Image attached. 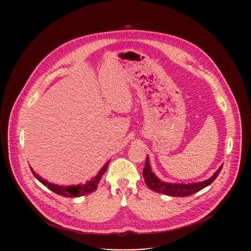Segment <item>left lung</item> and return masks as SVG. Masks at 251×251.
I'll return each mask as SVG.
<instances>
[{"label":"left lung","instance_id":"left-lung-1","mask_svg":"<svg viewBox=\"0 0 251 251\" xmlns=\"http://www.w3.org/2000/svg\"><path fill=\"white\" fill-rule=\"evenodd\" d=\"M223 166V165H222ZM222 166L215 171L214 175L208 179L199 182L192 183H176V182H167L159 179L155 174L152 172L151 167L150 165L149 156H147L146 165L143 169V177L145 182L148 187L160 194H164L172 197H188L197 192L201 191L203 188L210 185L219 175Z\"/></svg>","mask_w":251,"mask_h":251}]
</instances>
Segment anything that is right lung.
<instances>
[{
  "label": "right lung",
  "mask_w": 251,
  "mask_h": 251,
  "mask_svg": "<svg viewBox=\"0 0 251 251\" xmlns=\"http://www.w3.org/2000/svg\"><path fill=\"white\" fill-rule=\"evenodd\" d=\"M109 163H110V160L107 161L105 163V165L100 169L99 173L96 175L94 178H91L89 180H87L84 184L69 185V186L58 185V184L49 182L48 180L41 178L38 174H36L32 167H30V168H31V171H32L33 175L36 177V179H38L43 185L48 187L50 191L54 192L55 194H58L60 196H63V197H66V198H75V197H82L84 195H87V194H90L92 192L96 191V189L98 187V183L101 179L102 175L105 173Z\"/></svg>",
  "instance_id": "1"
}]
</instances>
